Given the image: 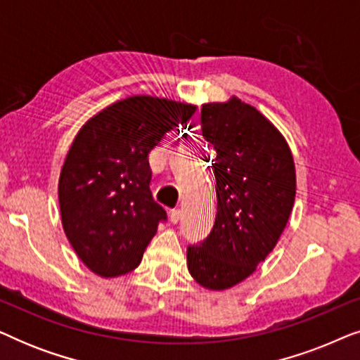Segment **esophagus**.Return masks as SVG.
<instances>
[{
    "instance_id": "1",
    "label": "esophagus",
    "mask_w": 360,
    "mask_h": 360,
    "mask_svg": "<svg viewBox=\"0 0 360 360\" xmlns=\"http://www.w3.org/2000/svg\"><path fill=\"white\" fill-rule=\"evenodd\" d=\"M180 219H181V211L180 210H172L170 211V221H172V223L176 224Z\"/></svg>"
}]
</instances>
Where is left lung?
I'll return each mask as SVG.
<instances>
[{"mask_svg": "<svg viewBox=\"0 0 360 360\" xmlns=\"http://www.w3.org/2000/svg\"><path fill=\"white\" fill-rule=\"evenodd\" d=\"M201 132L214 150L218 211L208 238L186 250V262L201 287L226 290L252 275L278 243L297 175L285 137L239 98L201 106Z\"/></svg>", "mask_w": 360, "mask_h": 360, "instance_id": "8db88e82", "label": "left lung"}]
</instances>
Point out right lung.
<instances>
[{"mask_svg":"<svg viewBox=\"0 0 360 360\" xmlns=\"http://www.w3.org/2000/svg\"><path fill=\"white\" fill-rule=\"evenodd\" d=\"M196 106L137 95L90 117L73 139L58 179L62 226L73 250L103 278L129 274L165 210L152 198L149 152L186 124Z\"/></svg>","mask_w":360,"mask_h":360,"instance_id":"1","label":"right lung"}]
</instances>
